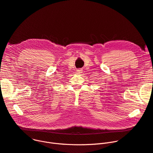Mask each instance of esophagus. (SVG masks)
Instances as JSON below:
<instances>
[{
    "mask_svg": "<svg viewBox=\"0 0 153 153\" xmlns=\"http://www.w3.org/2000/svg\"><path fill=\"white\" fill-rule=\"evenodd\" d=\"M82 69H79L77 70V74H81V73H82Z\"/></svg>",
    "mask_w": 153,
    "mask_h": 153,
    "instance_id": "esophagus-1",
    "label": "esophagus"
}]
</instances>
